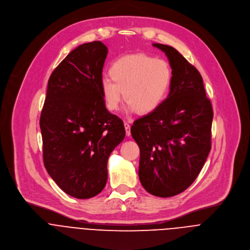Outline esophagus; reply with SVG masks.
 <instances>
[{
	"mask_svg": "<svg viewBox=\"0 0 250 250\" xmlns=\"http://www.w3.org/2000/svg\"><path fill=\"white\" fill-rule=\"evenodd\" d=\"M124 125H125V133L127 136H129L130 135V125L126 122H125Z\"/></svg>",
	"mask_w": 250,
	"mask_h": 250,
	"instance_id": "1",
	"label": "esophagus"
}]
</instances>
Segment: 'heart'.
<instances>
[{
    "mask_svg": "<svg viewBox=\"0 0 250 250\" xmlns=\"http://www.w3.org/2000/svg\"><path fill=\"white\" fill-rule=\"evenodd\" d=\"M111 79L100 83L106 108L117 111L123 99L127 110L146 115L154 112L166 99L172 80L169 64L146 54L125 55L117 59L109 70Z\"/></svg>",
    "mask_w": 250,
    "mask_h": 250,
    "instance_id": "heart-1",
    "label": "heart"
}]
</instances>
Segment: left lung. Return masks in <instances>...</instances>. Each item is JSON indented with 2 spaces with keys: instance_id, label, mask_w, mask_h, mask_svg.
Listing matches in <instances>:
<instances>
[{
  "instance_id": "8db88e82",
  "label": "left lung",
  "mask_w": 250,
  "mask_h": 250,
  "mask_svg": "<svg viewBox=\"0 0 250 250\" xmlns=\"http://www.w3.org/2000/svg\"><path fill=\"white\" fill-rule=\"evenodd\" d=\"M172 69L168 96L137 119L130 132L140 149L139 179L157 197L185 191L200 174L211 149L213 110L200 72L174 47L153 43Z\"/></svg>"
}]
</instances>
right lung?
I'll return each mask as SVG.
<instances>
[{
	"label": "right lung",
	"instance_id": "right-lung-1",
	"mask_svg": "<svg viewBox=\"0 0 250 250\" xmlns=\"http://www.w3.org/2000/svg\"><path fill=\"white\" fill-rule=\"evenodd\" d=\"M107 53L99 41L72 50L49 77L40 118L46 171L62 191L82 200L104 189L108 158L125 136L101 92Z\"/></svg>",
	"mask_w": 250,
	"mask_h": 250
}]
</instances>
